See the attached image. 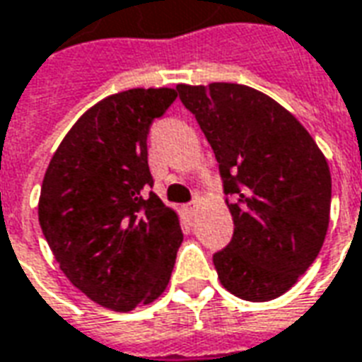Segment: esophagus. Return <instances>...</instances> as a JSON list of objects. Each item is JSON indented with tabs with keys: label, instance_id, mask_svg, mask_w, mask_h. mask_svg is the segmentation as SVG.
I'll list each match as a JSON object with an SVG mask.
<instances>
[{
	"label": "esophagus",
	"instance_id": "esophagus-1",
	"mask_svg": "<svg viewBox=\"0 0 362 362\" xmlns=\"http://www.w3.org/2000/svg\"><path fill=\"white\" fill-rule=\"evenodd\" d=\"M184 209H186V213H188L189 217H194V213H196V209H197V204H196V202H192V204L186 205Z\"/></svg>",
	"mask_w": 362,
	"mask_h": 362
}]
</instances>
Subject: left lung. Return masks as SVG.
I'll list each match as a JSON object with an SVG mask.
<instances>
[{"label":"left lung","instance_id":"left-lung-1","mask_svg":"<svg viewBox=\"0 0 362 362\" xmlns=\"http://www.w3.org/2000/svg\"><path fill=\"white\" fill-rule=\"evenodd\" d=\"M219 163L235 233L213 264L223 287L252 303L287 293L318 256L329 223L332 176L300 122L264 93L178 85Z\"/></svg>","mask_w":362,"mask_h":362}]
</instances>
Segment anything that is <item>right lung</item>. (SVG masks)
Listing matches in <instances>:
<instances>
[{
  "label": "right lung",
  "instance_id": "add662e5",
  "mask_svg": "<svg viewBox=\"0 0 362 362\" xmlns=\"http://www.w3.org/2000/svg\"><path fill=\"white\" fill-rule=\"evenodd\" d=\"M174 89L106 96L75 122L44 174L38 221L59 269L116 312L153 303L182 244L178 215L153 194L147 135Z\"/></svg>",
  "mask_w": 362,
  "mask_h": 362
}]
</instances>
